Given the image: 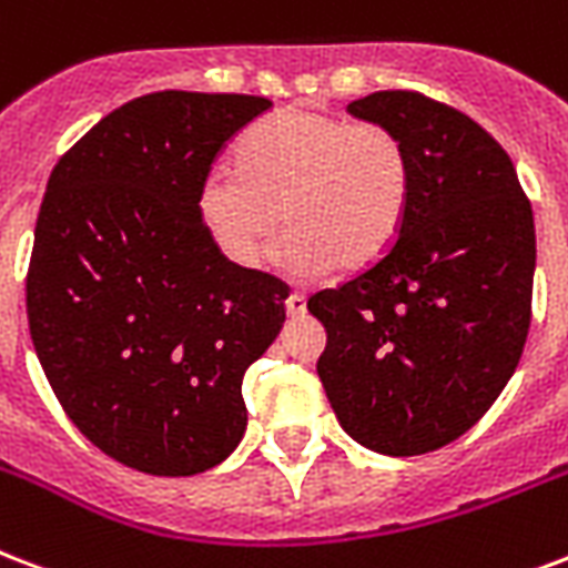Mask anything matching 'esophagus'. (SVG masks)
<instances>
[{"mask_svg":"<svg viewBox=\"0 0 568 568\" xmlns=\"http://www.w3.org/2000/svg\"><path fill=\"white\" fill-rule=\"evenodd\" d=\"M285 313L292 315V318H297V315L306 313V294H301V292L288 294V301H285Z\"/></svg>","mask_w":568,"mask_h":568,"instance_id":"34e87169","label":"esophagus"}]
</instances>
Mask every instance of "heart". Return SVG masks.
Masks as SVG:
<instances>
[{
    "mask_svg": "<svg viewBox=\"0 0 568 568\" xmlns=\"http://www.w3.org/2000/svg\"><path fill=\"white\" fill-rule=\"evenodd\" d=\"M241 169H207L196 214L237 267H253L280 223V258L297 274L339 262L361 271L399 237L410 199L405 142L384 124L322 110H285L255 124L237 149Z\"/></svg>",
    "mask_w": 568,
    "mask_h": 568,
    "instance_id": "1",
    "label": "heart"
}]
</instances>
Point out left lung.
Wrapping results in <instances>:
<instances>
[{
  "instance_id": "1",
  "label": "left lung",
  "mask_w": 568,
  "mask_h": 568,
  "mask_svg": "<svg viewBox=\"0 0 568 568\" xmlns=\"http://www.w3.org/2000/svg\"><path fill=\"white\" fill-rule=\"evenodd\" d=\"M348 112L405 142L410 199L387 253L306 303L327 331L318 378L357 444L423 456L495 405L525 352L534 211L509 154L465 112L417 92Z\"/></svg>"
}]
</instances>
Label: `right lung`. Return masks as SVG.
I'll use <instances>...</instances> for the list:
<instances>
[{
    "instance_id": "obj_1",
    "label": "right lung",
    "mask_w": 568,
    "mask_h": 568,
    "mask_svg": "<svg viewBox=\"0 0 568 568\" xmlns=\"http://www.w3.org/2000/svg\"><path fill=\"white\" fill-rule=\"evenodd\" d=\"M253 94L154 92L103 115L47 181L26 280L34 354L94 447L154 476L226 462L241 381L285 322L280 280L229 262L196 187Z\"/></svg>"
}]
</instances>
